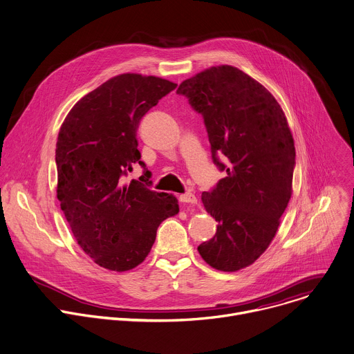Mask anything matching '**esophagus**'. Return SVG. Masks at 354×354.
<instances>
[{
	"label": "esophagus",
	"mask_w": 354,
	"mask_h": 354,
	"mask_svg": "<svg viewBox=\"0 0 354 354\" xmlns=\"http://www.w3.org/2000/svg\"><path fill=\"white\" fill-rule=\"evenodd\" d=\"M179 201L185 204H197V197L193 193H185L179 196Z\"/></svg>",
	"instance_id": "34e87169"
}]
</instances>
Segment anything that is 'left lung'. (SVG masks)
I'll list each match as a JSON object with an SVG mask.
<instances>
[{"label":"left lung","mask_w":354,"mask_h":354,"mask_svg":"<svg viewBox=\"0 0 354 354\" xmlns=\"http://www.w3.org/2000/svg\"><path fill=\"white\" fill-rule=\"evenodd\" d=\"M178 94L203 115L212 161L226 171L201 194L218 225L197 250L218 271H239L268 249L293 192L296 151L288 120L260 82L232 65L201 71L183 80Z\"/></svg>","instance_id":"obj_1"}]
</instances>
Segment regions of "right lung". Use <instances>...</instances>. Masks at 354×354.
<instances>
[{
    "mask_svg": "<svg viewBox=\"0 0 354 354\" xmlns=\"http://www.w3.org/2000/svg\"><path fill=\"white\" fill-rule=\"evenodd\" d=\"M176 86L140 73L113 76L82 97L61 125L57 197L80 249L109 271L142 264L160 223L179 212L174 194L149 187V175L124 183L133 164L146 167L136 139L140 120Z\"/></svg>",
    "mask_w": 354,
    "mask_h": 354,
    "instance_id": "add662e5",
    "label": "right lung"
}]
</instances>
